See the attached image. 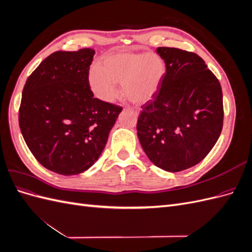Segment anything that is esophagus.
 I'll use <instances>...</instances> for the list:
<instances>
[{"mask_svg":"<svg viewBox=\"0 0 252 252\" xmlns=\"http://www.w3.org/2000/svg\"><path fill=\"white\" fill-rule=\"evenodd\" d=\"M129 110H130V111H132V112H134L135 114H139V110H136V109H133V108H129Z\"/></svg>","mask_w":252,"mask_h":252,"instance_id":"obj_1","label":"esophagus"}]
</instances>
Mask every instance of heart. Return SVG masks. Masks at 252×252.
I'll list each match as a JSON object with an SVG mask.
<instances>
[{
    "instance_id": "obj_1",
    "label": "heart",
    "mask_w": 252,
    "mask_h": 252,
    "mask_svg": "<svg viewBox=\"0 0 252 252\" xmlns=\"http://www.w3.org/2000/svg\"><path fill=\"white\" fill-rule=\"evenodd\" d=\"M165 73L162 59L156 53L119 52L102 58L89 73L94 94L103 102H112L118 94L117 84L129 101L142 105L156 94Z\"/></svg>"
}]
</instances>
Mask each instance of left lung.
<instances>
[{
    "label": "left lung",
    "mask_w": 252,
    "mask_h": 252,
    "mask_svg": "<svg viewBox=\"0 0 252 252\" xmlns=\"http://www.w3.org/2000/svg\"><path fill=\"white\" fill-rule=\"evenodd\" d=\"M166 65L159 88L138 120L141 146L158 168L178 172L209 154L223 128L220 82L193 52L158 47Z\"/></svg>",
    "instance_id": "8db88e82"
}]
</instances>
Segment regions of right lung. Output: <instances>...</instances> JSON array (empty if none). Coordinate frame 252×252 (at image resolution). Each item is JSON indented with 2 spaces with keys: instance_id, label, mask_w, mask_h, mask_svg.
Listing matches in <instances>:
<instances>
[{
  "instance_id": "obj_1",
  "label": "right lung",
  "mask_w": 252,
  "mask_h": 252,
  "mask_svg": "<svg viewBox=\"0 0 252 252\" xmlns=\"http://www.w3.org/2000/svg\"><path fill=\"white\" fill-rule=\"evenodd\" d=\"M94 50L57 51L30 74L22 93L21 132L45 168L63 175L100 158L122 108L94 97L88 83Z\"/></svg>"
}]
</instances>
